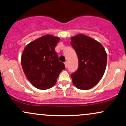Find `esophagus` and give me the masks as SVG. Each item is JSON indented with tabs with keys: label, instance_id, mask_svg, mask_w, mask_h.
<instances>
[{
	"label": "esophagus",
	"instance_id": "esophagus-1",
	"mask_svg": "<svg viewBox=\"0 0 126 126\" xmlns=\"http://www.w3.org/2000/svg\"><path fill=\"white\" fill-rule=\"evenodd\" d=\"M64 64L65 68H67V67H68V63H67V62H65V63H64Z\"/></svg>",
	"mask_w": 126,
	"mask_h": 126
}]
</instances>
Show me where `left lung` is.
Returning a JSON list of instances; mask_svg holds the SVG:
<instances>
[{
  "instance_id": "obj_1",
  "label": "left lung",
  "mask_w": 126,
  "mask_h": 126,
  "mask_svg": "<svg viewBox=\"0 0 126 126\" xmlns=\"http://www.w3.org/2000/svg\"><path fill=\"white\" fill-rule=\"evenodd\" d=\"M71 40L70 44L79 60L78 70L71 74L73 83L79 90H90L100 82L105 73L106 50L99 42L85 35L79 33Z\"/></svg>"
}]
</instances>
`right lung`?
Segmentation results:
<instances>
[{
  "label": "right lung",
  "instance_id": "1",
  "mask_svg": "<svg viewBox=\"0 0 126 126\" xmlns=\"http://www.w3.org/2000/svg\"><path fill=\"white\" fill-rule=\"evenodd\" d=\"M59 40V37L46 35L29 43L23 52V70L28 80L36 88L45 90L52 88L65 69L55 51Z\"/></svg>",
  "mask_w": 126,
  "mask_h": 126
}]
</instances>
